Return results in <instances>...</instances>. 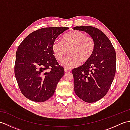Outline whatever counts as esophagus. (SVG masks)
I'll return each mask as SVG.
<instances>
[{
	"label": "esophagus",
	"mask_w": 130,
	"mask_h": 130,
	"mask_svg": "<svg viewBox=\"0 0 130 130\" xmlns=\"http://www.w3.org/2000/svg\"><path fill=\"white\" fill-rule=\"evenodd\" d=\"M64 71H65V72H66V73H69V72H70V71H71V70L69 69H67V68H65Z\"/></svg>",
	"instance_id": "esophagus-1"
}]
</instances>
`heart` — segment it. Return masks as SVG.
Wrapping results in <instances>:
<instances>
[{
	"mask_svg": "<svg viewBox=\"0 0 130 130\" xmlns=\"http://www.w3.org/2000/svg\"><path fill=\"white\" fill-rule=\"evenodd\" d=\"M94 39L84 32L73 30L63 35L62 42L55 40L52 50L55 59L59 62L69 50V56L63 60L62 65L67 68L77 67L80 62L85 63L92 57L95 51Z\"/></svg>",
	"mask_w": 130,
	"mask_h": 130,
	"instance_id": "b5f03b06",
	"label": "heart"
}]
</instances>
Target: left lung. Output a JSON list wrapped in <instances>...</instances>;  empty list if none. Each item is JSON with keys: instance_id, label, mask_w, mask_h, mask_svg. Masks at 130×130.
<instances>
[{"instance_id": "1", "label": "left lung", "mask_w": 130, "mask_h": 130, "mask_svg": "<svg viewBox=\"0 0 130 130\" xmlns=\"http://www.w3.org/2000/svg\"><path fill=\"white\" fill-rule=\"evenodd\" d=\"M94 39L95 48L90 59L72 70L76 95L88 103L100 100L108 92L116 69V54L111 41L101 30L92 26L75 27Z\"/></svg>"}]
</instances>
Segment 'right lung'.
<instances>
[{
	"label": "right lung",
	"mask_w": 130,
	"mask_h": 130,
	"mask_svg": "<svg viewBox=\"0 0 130 130\" xmlns=\"http://www.w3.org/2000/svg\"><path fill=\"white\" fill-rule=\"evenodd\" d=\"M68 27H46L32 32L16 52L15 76L21 93L28 99L42 102L54 95L64 69L55 59L52 43Z\"/></svg>",
	"instance_id": "add662e5"
}]
</instances>
